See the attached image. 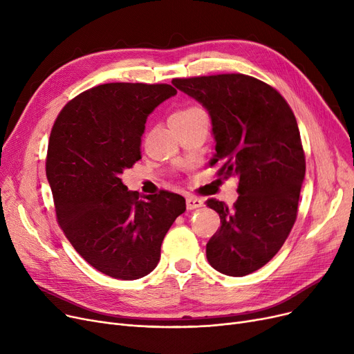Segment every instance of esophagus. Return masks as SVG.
Returning a JSON list of instances; mask_svg holds the SVG:
<instances>
[{
  "instance_id": "34e87169",
  "label": "esophagus",
  "mask_w": 354,
  "mask_h": 354,
  "mask_svg": "<svg viewBox=\"0 0 354 354\" xmlns=\"http://www.w3.org/2000/svg\"><path fill=\"white\" fill-rule=\"evenodd\" d=\"M202 205H203V201L199 199V198L191 196V198L187 199V208L188 209H196V208H201Z\"/></svg>"
}]
</instances>
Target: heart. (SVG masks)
Masks as SVG:
<instances>
[{"instance_id":"1","label":"heart","mask_w":354,"mask_h":354,"mask_svg":"<svg viewBox=\"0 0 354 354\" xmlns=\"http://www.w3.org/2000/svg\"><path fill=\"white\" fill-rule=\"evenodd\" d=\"M199 118H207L205 111L196 106H188V107L176 110L175 113L171 116V120H194V119H199Z\"/></svg>"}]
</instances>
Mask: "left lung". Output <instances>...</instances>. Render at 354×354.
<instances>
[{
  "mask_svg": "<svg viewBox=\"0 0 354 354\" xmlns=\"http://www.w3.org/2000/svg\"><path fill=\"white\" fill-rule=\"evenodd\" d=\"M172 84L208 110L215 138L211 166L238 178L232 208L208 199L221 227L207 244L208 263L219 272L244 277L280 251L294 225L306 156L300 130L286 99L245 74L174 79Z\"/></svg>",
  "mask_w": 354,
  "mask_h": 354,
  "instance_id": "1",
  "label": "left lung"
}]
</instances>
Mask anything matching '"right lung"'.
Wrapping results in <instances>:
<instances>
[{
  "label": "right lung",
  "instance_id": "1",
  "mask_svg": "<svg viewBox=\"0 0 354 354\" xmlns=\"http://www.w3.org/2000/svg\"><path fill=\"white\" fill-rule=\"evenodd\" d=\"M176 95L171 84L107 83L70 100L55 119L46 175L64 235L97 271L138 280L160 259L162 241L185 198L127 191L120 175L140 159L147 116Z\"/></svg>",
  "mask_w": 354,
  "mask_h": 354
}]
</instances>
